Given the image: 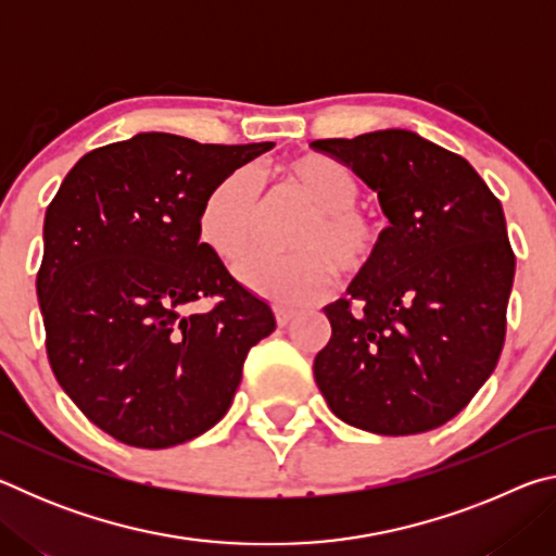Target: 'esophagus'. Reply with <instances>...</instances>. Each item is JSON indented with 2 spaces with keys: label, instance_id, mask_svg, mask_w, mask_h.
<instances>
[{
  "label": "esophagus",
  "instance_id": "1",
  "mask_svg": "<svg viewBox=\"0 0 556 556\" xmlns=\"http://www.w3.org/2000/svg\"><path fill=\"white\" fill-rule=\"evenodd\" d=\"M275 316H277L279 326H287L291 318H294V312H291V308H285V306H275Z\"/></svg>",
  "mask_w": 556,
  "mask_h": 556
}]
</instances>
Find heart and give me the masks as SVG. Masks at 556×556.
Returning a JSON list of instances; mask_svg holds the SVG:
<instances>
[{
  "instance_id": "obj_1",
  "label": "heart",
  "mask_w": 556,
  "mask_h": 556,
  "mask_svg": "<svg viewBox=\"0 0 556 556\" xmlns=\"http://www.w3.org/2000/svg\"><path fill=\"white\" fill-rule=\"evenodd\" d=\"M279 184L314 208L296 238L301 255L257 252L238 267L250 291L275 304L296 306L324 296L333 285V265L343 275L370 269L382 250V225L357 208L361 184L345 164L326 154H301L277 168ZM260 223V186L238 168L211 186L199 208L195 230L223 262H238L252 248Z\"/></svg>"
}]
</instances>
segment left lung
Here are the masks:
<instances>
[{
	"label": "left lung",
	"instance_id": "1",
	"mask_svg": "<svg viewBox=\"0 0 556 556\" xmlns=\"http://www.w3.org/2000/svg\"><path fill=\"white\" fill-rule=\"evenodd\" d=\"M390 220L375 265L324 306L314 378L355 429L407 437L454 419L495 370L515 279L503 205L464 156L409 129L318 139Z\"/></svg>",
	"mask_w": 556,
	"mask_h": 556
}]
</instances>
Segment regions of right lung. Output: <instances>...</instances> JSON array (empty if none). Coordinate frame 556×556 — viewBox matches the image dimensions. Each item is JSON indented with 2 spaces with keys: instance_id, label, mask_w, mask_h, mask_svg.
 <instances>
[{
  "instance_id": "right-lung-1",
  "label": "right lung",
  "mask_w": 556,
  "mask_h": 556,
  "mask_svg": "<svg viewBox=\"0 0 556 556\" xmlns=\"http://www.w3.org/2000/svg\"><path fill=\"white\" fill-rule=\"evenodd\" d=\"M271 147L142 131L83 156L46 211L36 294L51 368L122 444L168 448L218 425L248 351L275 331L267 301L195 230L211 186ZM205 295L219 301L193 313Z\"/></svg>"
}]
</instances>
